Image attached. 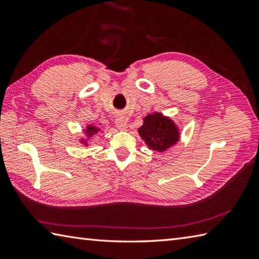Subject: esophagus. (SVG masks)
<instances>
[{"label":"esophagus","instance_id":"obj_1","mask_svg":"<svg viewBox=\"0 0 259 259\" xmlns=\"http://www.w3.org/2000/svg\"><path fill=\"white\" fill-rule=\"evenodd\" d=\"M115 124H117L118 129L120 130H125L126 129V119L123 117V115H118L115 118Z\"/></svg>","mask_w":259,"mask_h":259}]
</instances>
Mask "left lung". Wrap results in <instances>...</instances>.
Returning <instances> with one entry per match:
<instances>
[{
    "mask_svg": "<svg viewBox=\"0 0 259 259\" xmlns=\"http://www.w3.org/2000/svg\"><path fill=\"white\" fill-rule=\"evenodd\" d=\"M138 133L151 150L163 152L179 140V130L171 119L161 113L148 114Z\"/></svg>",
    "mask_w": 259,
    "mask_h": 259,
    "instance_id": "1",
    "label": "left lung"
}]
</instances>
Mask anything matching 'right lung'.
Segmentation results:
<instances>
[{"mask_svg":"<svg viewBox=\"0 0 259 259\" xmlns=\"http://www.w3.org/2000/svg\"><path fill=\"white\" fill-rule=\"evenodd\" d=\"M99 130H100V129H99L98 126L89 124V125L87 126V129H85L84 131H85V134H87V136H88V138H91V137H92L93 135H96ZM81 142H83L84 146H87V144H88L87 140H84V139H81Z\"/></svg>","mask_w":259,"mask_h":259,"instance_id":"add662e5","label":"right lung"}]
</instances>
